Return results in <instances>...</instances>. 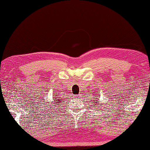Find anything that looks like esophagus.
<instances>
[{
	"mask_svg": "<svg viewBox=\"0 0 150 150\" xmlns=\"http://www.w3.org/2000/svg\"><path fill=\"white\" fill-rule=\"evenodd\" d=\"M73 97H74L75 98H79L81 97V95H73Z\"/></svg>",
	"mask_w": 150,
	"mask_h": 150,
	"instance_id": "esophagus-1",
	"label": "esophagus"
}]
</instances>
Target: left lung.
I'll return each instance as SVG.
<instances>
[{
    "label": "left lung",
    "mask_w": 150,
    "mask_h": 150,
    "mask_svg": "<svg viewBox=\"0 0 150 150\" xmlns=\"http://www.w3.org/2000/svg\"><path fill=\"white\" fill-rule=\"evenodd\" d=\"M95 99L96 100V98H95ZM97 99H98V100H93V102H94V104H93V106H95H95H97L96 105H101V104H100V103H100V102H98V100H99V98H97Z\"/></svg>",
    "instance_id": "8db88e82"
}]
</instances>
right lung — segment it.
Instances as JSON below:
<instances>
[{
  "instance_id": "1",
  "label": "right lung",
  "mask_w": 150,
  "mask_h": 150,
  "mask_svg": "<svg viewBox=\"0 0 150 150\" xmlns=\"http://www.w3.org/2000/svg\"><path fill=\"white\" fill-rule=\"evenodd\" d=\"M59 97H54V98H53V102H52V103L53 104H52V106H57V105H60V103H61V102L62 101V100L61 98H57ZM55 104V105H54V104Z\"/></svg>"
}]
</instances>
